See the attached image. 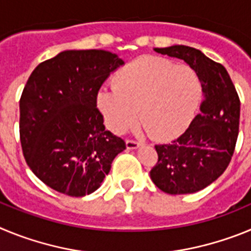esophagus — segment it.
Listing matches in <instances>:
<instances>
[{
  "label": "esophagus",
  "mask_w": 251,
  "mask_h": 251,
  "mask_svg": "<svg viewBox=\"0 0 251 251\" xmlns=\"http://www.w3.org/2000/svg\"><path fill=\"white\" fill-rule=\"evenodd\" d=\"M126 146H127L128 150H137L138 147H141V143H139V142L127 139V141H126Z\"/></svg>",
  "instance_id": "esophagus-1"
}]
</instances>
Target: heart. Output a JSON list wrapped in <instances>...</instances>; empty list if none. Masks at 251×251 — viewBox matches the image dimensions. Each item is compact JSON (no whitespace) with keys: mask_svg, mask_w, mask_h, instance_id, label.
<instances>
[{"mask_svg":"<svg viewBox=\"0 0 251 251\" xmlns=\"http://www.w3.org/2000/svg\"><path fill=\"white\" fill-rule=\"evenodd\" d=\"M112 84L113 89L98 93L97 105L115 134L127 132L139 114L153 139L176 138L191 124L202 99V83L194 68L157 56L129 63Z\"/></svg>","mask_w":251,"mask_h":251,"instance_id":"b5f03b06","label":"heart"}]
</instances>
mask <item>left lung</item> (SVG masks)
<instances>
[{"label": "left lung", "mask_w": 251, "mask_h": 251, "mask_svg": "<svg viewBox=\"0 0 251 251\" xmlns=\"http://www.w3.org/2000/svg\"><path fill=\"white\" fill-rule=\"evenodd\" d=\"M153 50L183 60L202 83L201 113L178 138L154 146L158 161L150 172L153 183L166 194H194L211 185L229 166L239 134L240 100L226 69L200 50L185 45Z\"/></svg>", "instance_id": "left-lung-1"}]
</instances>
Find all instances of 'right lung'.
Returning <instances> with one entry per match:
<instances>
[{"instance_id": "obj_1", "label": "right lung", "mask_w": 251, "mask_h": 251, "mask_svg": "<svg viewBox=\"0 0 251 251\" xmlns=\"http://www.w3.org/2000/svg\"><path fill=\"white\" fill-rule=\"evenodd\" d=\"M124 61L105 50H66L39 64L20 99V139L28 167L45 185L73 197L100 187L126 150L105 130L97 95Z\"/></svg>"}]
</instances>
